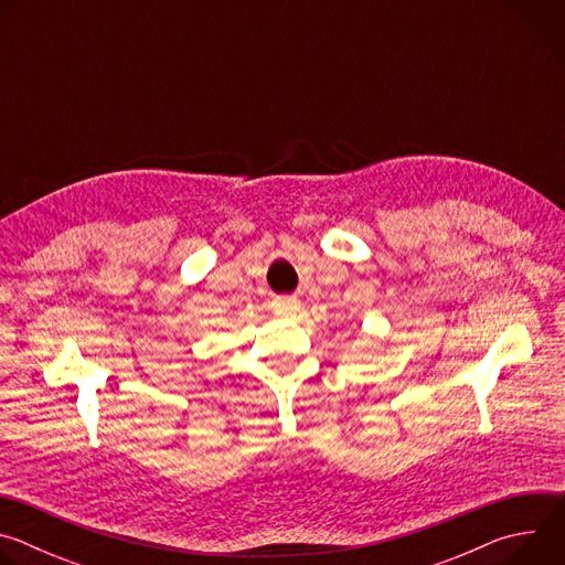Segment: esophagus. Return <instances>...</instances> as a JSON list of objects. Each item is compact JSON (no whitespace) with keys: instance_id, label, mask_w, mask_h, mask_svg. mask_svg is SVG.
<instances>
[{"instance_id":"esophagus-1","label":"esophagus","mask_w":565,"mask_h":565,"mask_svg":"<svg viewBox=\"0 0 565 565\" xmlns=\"http://www.w3.org/2000/svg\"><path fill=\"white\" fill-rule=\"evenodd\" d=\"M299 310V301L297 299H277L275 301V312L279 315V317H290V315H295Z\"/></svg>"}]
</instances>
